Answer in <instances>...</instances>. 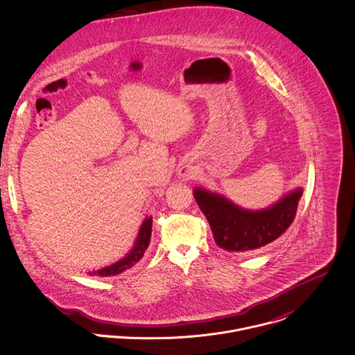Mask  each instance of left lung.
Returning <instances> with one entry per match:
<instances>
[{
	"mask_svg": "<svg viewBox=\"0 0 355 355\" xmlns=\"http://www.w3.org/2000/svg\"><path fill=\"white\" fill-rule=\"evenodd\" d=\"M303 188L285 193L260 210L243 209L227 196L202 187L193 189L199 209L206 216L216 243L232 253L256 252L278 239L293 223Z\"/></svg>",
	"mask_w": 355,
	"mask_h": 355,
	"instance_id": "left-lung-1",
	"label": "left lung"
}]
</instances>
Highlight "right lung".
<instances>
[{"label":"right lung","instance_id":"right-lung-1","mask_svg":"<svg viewBox=\"0 0 355 355\" xmlns=\"http://www.w3.org/2000/svg\"><path fill=\"white\" fill-rule=\"evenodd\" d=\"M150 235H152V216H149V217L146 216L139 227L138 236H137L131 250L119 261H116L107 267H103L101 270L91 271V272H88V275H96V277L105 278V277H114V275L124 272L125 270H130L132 266H135L144 257V253L146 252L149 242H150Z\"/></svg>","mask_w":355,"mask_h":355}]
</instances>
